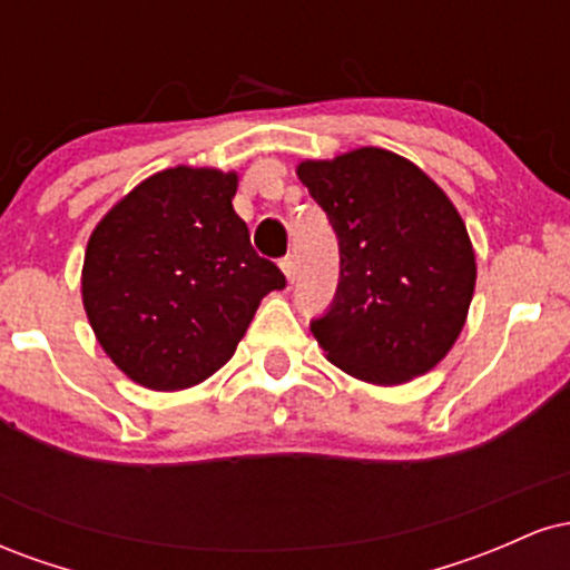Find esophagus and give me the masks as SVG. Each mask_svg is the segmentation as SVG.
<instances>
[{
	"mask_svg": "<svg viewBox=\"0 0 570 570\" xmlns=\"http://www.w3.org/2000/svg\"><path fill=\"white\" fill-rule=\"evenodd\" d=\"M281 271H284V276H286V281H294V276H297V263H294V257H284L281 259Z\"/></svg>",
	"mask_w": 570,
	"mask_h": 570,
	"instance_id": "34e87169",
	"label": "esophagus"
}]
</instances>
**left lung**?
Instances as JSON below:
<instances>
[{"instance_id": "1", "label": "left lung", "mask_w": 570, "mask_h": 570, "mask_svg": "<svg viewBox=\"0 0 570 570\" xmlns=\"http://www.w3.org/2000/svg\"><path fill=\"white\" fill-rule=\"evenodd\" d=\"M299 181L340 240L337 299L311 324L326 358L372 385H402L448 356L476 284L472 238L448 193L381 147L299 160Z\"/></svg>"}]
</instances>
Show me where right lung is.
Here are the masks:
<instances>
[{"instance_id": "1", "label": "right lung", "mask_w": 570, "mask_h": 570, "mask_svg": "<svg viewBox=\"0 0 570 570\" xmlns=\"http://www.w3.org/2000/svg\"><path fill=\"white\" fill-rule=\"evenodd\" d=\"M238 174L174 166L139 181L85 246L82 307L104 353L149 391L225 367L265 294L284 289L235 214Z\"/></svg>"}]
</instances>
